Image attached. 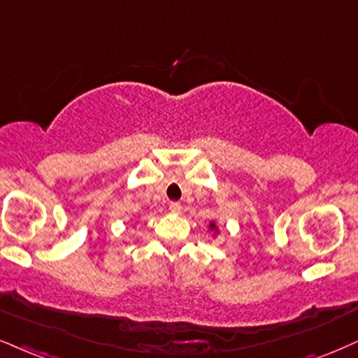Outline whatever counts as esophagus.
Segmentation results:
<instances>
[{
  "label": "esophagus",
  "mask_w": 358,
  "mask_h": 358,
  "mask_svg": "<svg viewBox=\"0 0 358 358\" xmlns=\"http://www.w3.org/2000/svg\"><path fill=\"white\" fill-rule=\"evenodd\" d=\"M180 209H182V206L179 204V202H176V201H172V202H169V210L171 213H180Z\"/></svg>",
  "instance_id": "obj_1"
}]
</instances>
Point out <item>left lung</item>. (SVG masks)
I'll return each instance as SVG.
<instances>
[{"instance_id":"obj_1","label":"left lung","mask_w":358,"mask_h":358,"mask_svg":"<svg viewBox=\"0 0 358 358\" xmlns=\"http://www.w3.org/2000/svg\"><path fill=\"white\" fill-rule=\"evenodd\" d=\"M210 227H213V229H214V227H215V226H214V224H210Z\"/></svg>"}]
</instances>
